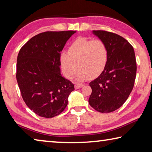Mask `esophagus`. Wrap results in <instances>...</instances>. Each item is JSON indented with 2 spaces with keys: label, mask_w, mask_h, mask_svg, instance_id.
Returning <instances> with one entry per match:
<instances>
[{
  "label": "esophagus",
  "mask_w": 152,
  "mask_h": 152,
  "mask_svg": "<svg viewBox=\"0 0 152 152\" xmlns=\"http://www.w3.org/2000/svg\"><path fill=\"white\" fill-rule=\"evenodd\" d=\"M83 86V84H79V83H77L75 84V88L76 89H78V88H80L81 87Z\"/></svg>",
  "instance_id": "esophagus-1"
}]
</instances>
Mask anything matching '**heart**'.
Masks as SVG:
<instances>
[{
    "mask_svg": "<svg viewBox=\"0 0 152 152\" xmlns=\"http://www.w3.org/2000/svg\"><path fill=\"white\" fill-rule=\"evenodd\" d=\"M109 50L101 39L78 37L71 43L68 52H62L60 63L66 78H72L79 68L76 79L79 81L95 78L101 74L107 66Z\"/></svg>",
    "mask_w": 152,
    "mask_h": 152,
    "instance_id": "heart-1",
    "label": "heart"
}]
</instances>
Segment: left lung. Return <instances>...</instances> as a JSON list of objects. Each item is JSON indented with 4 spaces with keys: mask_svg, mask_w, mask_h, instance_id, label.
Instances as JSON below:
<instances>
[{
    "mask_svg": "<svg viewBox=\"0 0 152 152\" xmlns=\"http://www.w3.org/2000/svg\"><path fill=\"white\" fill-rule=\"evenodd\" d=\"M92 33L106 43L109 58L103 72L89 83L92 88L88 102L100 113H110L120 108L132 92L137 65L132 45L121 36L106 31Z\"/></svg>",
    "mask_w": 152,
    "mask_h": 152,
    "instance_id": "1",
    "label": "left lung"
}]
</instances>
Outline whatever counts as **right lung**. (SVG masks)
<instances>
[{
	"label": "right lung",
	"instance_id": "1",
	"mask_svg": "<svg viewBox=\"0 0 152 152\" xmlns=\"http://www.w3.org/2000/svg\"><path fill=\"white\" fill-rule=\"evenodd\" d=\"M76 31H46L20 48L16 78L25 104L35 114L52 118L64 111L74 84L61 76V51Z\"/></svg>",
	"mask_w": 152,
	"mask_h": 152
}]
</instances>
